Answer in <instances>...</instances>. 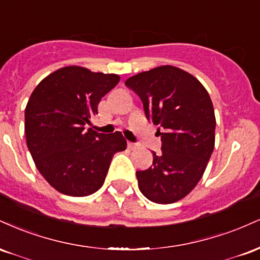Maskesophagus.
Returning a JSON list of instances; mask_svg holds the SVG:
<instances>
[{"mask_svg": "<svg viewBox=\"0 0 260 260\" xmlns=\"http://www.w3.org/2000/svg\"><path fill=\"white\" fill-rule=\"evenodd\" d=\"M128 148H129L131 150H134V149L138 148V144H136V143H132V142H128Z\"/></svg>", "mask_w": 260, "mask_h": 260, "instance_id": "obj_1", "label": "esophagus"}]
</instances>
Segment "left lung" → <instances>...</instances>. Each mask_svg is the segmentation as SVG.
Returning a JSON list of instances; mask_svg holds the SVG:
<instances>
[{
  "label": "left lung",
  "instance_id": "1",
  "mask_svg": "<svg viewBox=\"0 0 260 260\" xmlns=\"http://www.w3.org/2000/svg\"><path fill=\"white\" fill-rule=\"evenodd\" d=\"M145 116L161 127V154L137 171L140 192L157 204L184 198L201 181L215 145V113L207 89L186 71L160 66L126 80Z\"/></svg>",
  "mask_w": 260,
  "mask_h": 260
}]
</instances>
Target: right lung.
<instances>
[{
    "instance_id": "obj_1",
    "label": "right lung",
    "mask_w": 260,
    "mask_h": 260,
    "mask_svg": "<svg viewBox=\"0 0 260 260\" xmlns=\"http://www.w3.org/2000/svg\"><path fill=\"white\" fill-rule=\"evenodd\" d=\"M118 82L117 74L67 66L31 92L25 107L26 145L39 172L59 193L85 197L99 190L113 155L127 148L121 132L84 128Z\"/></svg>"
}]
</instances>
